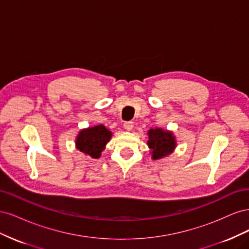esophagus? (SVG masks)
<instances>
[{"label": "esophagus", "instance_id": "obj_1", "mask_svg": "<svg viewBox=\"0 0 249 249\" xmlns=\"http://www.w3.org/2000/svg\"><path fill=\"white\" fill-rule=\"evenodd\" d=\"M124 129L126 131H131L133 129V123L132 122H125L124 124Z\"/></svg>", "mask_w": 249, "mask_h": 249}]
</instances>
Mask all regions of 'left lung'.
Masks as SVG:
<instances>
[{
	"mask_svg": "<svg viewBox=\"0 0 249 249\" xmlns=\"http://www.w3.org/2000/svg\"><path fill=\"white\" fill-rule=\"evenodd\" d=\"M147 144L152 149L153 159L157 160L168 156L176 147V140L171 132L163 131L162 129H152L148 131Z\"/></svg>",
	"mask_w": 249,
	"mask_h": 249,
	"instance_id": "left-lung-1",
	"label": "left lung"
}]
</instances>
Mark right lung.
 <instances>
[{"label":"right lung","mask_w":249,"mask_h":249,"mask_svg":"<svg viewBox=\"0 0 249 249\" xmlns=\"http://www.w3.org/2000/svg\"><path fill=\"white\" fill-rule=\"evenodd\" d=\"M112 133L103 124L82 130L77 137V148L94 159L100 158L105 145L110 140Z\"/></svg>","instance_id":"obj_1"}]
</instances>
